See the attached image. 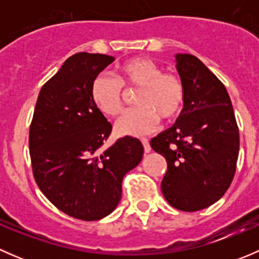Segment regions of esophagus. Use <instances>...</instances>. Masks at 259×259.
<instances>
[{"label": "esophagus", "instance_id": "obj_1", "mask_svg": "<svg viewBox=\"0 0 259 259\" xmlns=\"http://www.w3.org/2000/svg\"><path fill=\"white\" fill-rule=\"evenodd\" d=\"M142 143H143V146H144V151H145V153H150L151 148H150V144H149L148 140L142 139Z\"/></svg>", "mask_w": 259, "mask_h": 259}]
</instances>
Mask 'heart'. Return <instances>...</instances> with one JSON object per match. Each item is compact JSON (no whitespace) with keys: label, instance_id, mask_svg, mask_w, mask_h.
<instances>
[{"label":"heart","instance_id":"b5f03b06","mask_svg":"<svg viewBox=\"0 0 259 259\" xmlns=\"http://www.w3.org/2000/svg\"><path fill=\"white\" fill-rule=\"evenodd\" d=\"M119 80L109 74H99L91 82V100L109 116L121 111L125 89H139L137 109L125 111L115 127L120 135L142 137L155 132L164 120H173L182 113L185 90L177 75L161 72L160 67L145 57H134L117 66Z\"/></svg>","mask_w":259,"mask_h":259}]
</instances>
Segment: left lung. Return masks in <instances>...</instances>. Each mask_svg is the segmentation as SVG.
<instances>
[{
    "mask_svg": "<svg viewBox=\"0 0 259 259\" xmlns=\"http://www.w3.org/2000/svg\"><path fill=\"white\" fill-rule=\"evenodd\" d=\"M185 101L176 124L150 142L168 170L161 192L171 207L204 209L223 197L236 173L239 132L228 93L218 77L189 54H177Z\"/></svg>",
    "mask_w": 259,
    "mask_h": 259,
    "instance_id": "obj_1",
    "label": "left lung"
}]
</instances>
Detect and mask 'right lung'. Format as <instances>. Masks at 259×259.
Returning a JSON list of instances; mask_svg holds the SVG:
<instances>
[{
    "mask_svg": "<svg viewBox=\"0 0 259 259\" xmlns=\"http://www.w3.org/2000/svg\"><path fill=\"white\" fill-rule=\"evenodd\" d=\"M113 56L79 52L41 89L30 126V156L36 183L67 215L99 221L121 199V183L142 161L144 148L132 137L101 150L111 126L91 100L93 80Z\"/></svg>",
    "mask_w": 259,
    "mask_h": 259,
    "instance_id": "obj_1",
    "label": "right lung"
}]
</instances>
